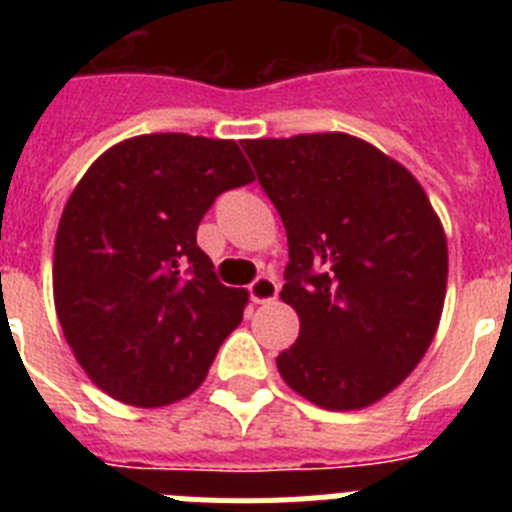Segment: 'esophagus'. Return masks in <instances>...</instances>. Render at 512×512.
Instances as JSON below:
<instances>
[{"mask_svg":"<svg viewBox=\"0 0 512 512\" xmlns=\"http://www.w3.org/2000/svg\"><path fill=\"white\" fill-rule=\"evenodd\" d=\"M248 295L256 305H264V302H274L279 295V284L271 277H256L248 287Z\"/></svg>","mask_w":512,"mask_h":512,"instance_id":"34e87169","label":"esophagus"}]
</instances>
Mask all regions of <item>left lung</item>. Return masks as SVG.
Masks as SVG:
<instances>
[{"label":"left lung","instance_id":"left-lung-1","mask_svg":"<svg viewBox=\"0 0 512 512\" xmlns=\"http://www.w3.org/2000/svg\"><path fill=\"white\" fill-rule=\"evenodd\" d=\"M287 230L282 300L300 338L284 382L325 410H359L413 372L441 320L449 251L413 174L346 133L246 140Z\"/></svg>","mask_w":512,"mask_h":512}]
</instances>
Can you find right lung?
<instances>
[{
    "instance_id": "right-lung-1",
    "label": "right lung",
    "mask_w": 512,
    "mask_h": 512,
    "mask_svg": "<svg viewBox=\"0 0 512 512\" xmlns=\"http://www.w3.org/2000/svg\"><path fill=\"white\" fill-rule=\"evenodd\" d=\"M248 182L235 140L184 133L122 140L81 176L58 223L53 300L99 390L161 408L200 387L248 292L217 282L197 228Z\"/></svg>"
}]
</instances>
